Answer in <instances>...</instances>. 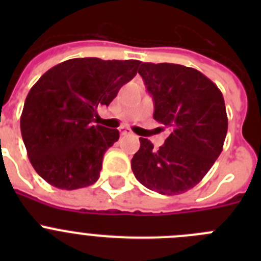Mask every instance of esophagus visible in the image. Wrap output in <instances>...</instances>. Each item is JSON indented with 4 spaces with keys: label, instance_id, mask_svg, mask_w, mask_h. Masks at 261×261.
Segmentation results:
<instances>
[{
    "label": "esophagus",
    "instance_id": "1",
    "mask_svg": "<svg viewBox=\"0 0 261 261\" xmlns=\"http://www.w3.org/2000/svg\"><path fill=\"white\" fill-rule=\"evenodd\" d=\"M120 133H121V136H128V135H130V130L123 126V128H120Z\"/></svg>",
    "mask_w": 261,
    "mask_h": 261
}]
</instances>
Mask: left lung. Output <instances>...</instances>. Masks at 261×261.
Returning <instances> with one entry per match:
<instances>
[{
	"label": "left lung",
	"instance_id": "left-lung-1",
	"mask_svg": "<svg viewBox=\"0 0 261 261\" xmlns=\"http://www.w3.org/2000/svg\"><path fill=\"white\" fill-rule=\"evenodd\" d=\"M138 74L153 96L154 119L170 136L158 150L140 138L132 171L149 190L180 195L202 180L222 151L227 133L222 93L199 70L177 64L141 62Z\"/></svg>",
	"mask_w": 261,
	"mask_h": 261
}]
</instances>
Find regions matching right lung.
I'll list each match as a JSON object with an SVG mask.
<instances>
[{
  "label": "right lung",
  "instance_id": "obj_1",
  "mask_svg": "<svg viewBox=\"0 0 261 261\" xmlns=\"http://www.w3.org/2000/svg\"><path fill=\"white\" fill-rule=\"evenodd\" d=\"M137 60L71 59L53 66L30 90L20 132L30 162L50 186L78 190L95 183L103 155L119 130L94 124L96 110L110 105L137 74Z\"/></svg>",
  "mask_w": 261,
  "mask_h": 261
}]
</instances>
